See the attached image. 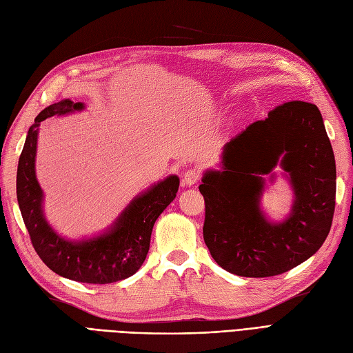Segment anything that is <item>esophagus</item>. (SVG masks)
<instances>
[{"label": "esophagus", "instance_id": "34e87169", "mask_svg": "<svg viewBox=\"0 0 353 353\" xmlns=\"http://www.w3.org/2000/svg\"><path fill=\"white\" fill-rule=\"evenodd\" d=\"M199 178H200V172L197 169H188V170H185V174L183 176V184L184 185H193V184L197 183Z\"/></svg>", "mask_w": 353, "mask_h": 353}]
</instances>
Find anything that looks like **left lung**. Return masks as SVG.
<instances>
[{
  "mask_svg": "<svg viewBox=\"0 0 353 353\" xmlns=\"http://www.w3.org/2000/svg\"><path fill=\"white\" fill-rule=\"evenodd\" d=\"M282 157L296 202L283 223L259 211L267 174ZM224 170L205 174L203 239L212 259L245 278H269L315 254L330 233L336 208V160L315 103L291 101L251 123L228 142Z\"/></svg>",
  "mask_w": 353,
  "mask_h": 353,
  "instance_id": "1",
  "label": "left lung"
}]
</instances>
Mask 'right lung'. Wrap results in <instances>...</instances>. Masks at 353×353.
Returning a JSON list of instances; mask_svg holds the SVG:
<instances>
[{
    "mask_svg": "<svg viewBox=\"0 0 353 353\" xmlns=\"http://www.w3.org/2000/svg\"><path fill=\"white\" fill-rule=\"evenodd\" d=\"M83 110L81 102L63 99L44 108L28 130L19 157L16 193L31 243L43 263L66 279L84 283H111L135 273L150 250L153 225L176 196L179 179L170 175L138 196L105 234L81 242H68L53 232L43 215V192L35 178L38 126L52 116Z\"/></svg>",
    "mask_w": 353,
    "mask_h": 353,
    "instance_id": "add662e5",
    "label": "right lung"
}]
</instances>
